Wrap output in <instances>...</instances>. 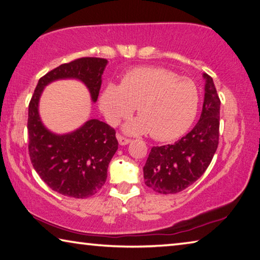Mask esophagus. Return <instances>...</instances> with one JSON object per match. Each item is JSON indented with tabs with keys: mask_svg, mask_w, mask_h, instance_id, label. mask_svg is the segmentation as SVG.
<instances>
[{
	"mask_svg": "<svg viewBox=\"0 0 260 260\" xmlns=\"http://www.w3.org/2000/svg\"><path fill=\"white\" fill-rule=\"evenodd\" d=\"M117 140H118V144L122 145V146H124V145H127L129 143H131V139L123 137V136H121V135H117Z\"/></svg>",
	"mask_w": 260,
	"mask_h": 260,
	"instance_id": "1",
	"label": "esophagus"
}]
</instances>
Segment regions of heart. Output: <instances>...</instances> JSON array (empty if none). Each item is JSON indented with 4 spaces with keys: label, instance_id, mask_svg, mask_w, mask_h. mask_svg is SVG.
Instances as JSON below:
<instances>
[{
    "label": "heart",
    "instance_id": "obj_1",
    "mask_svg": "<svg viewBox=\"0 0 260 260\" xmlns=\"http://www.w3.org/2000/svg\"><path fill=\"white\" fill-rule=\"evenodd\" d=\"M100 109L115 125L137 107L138 117L124 125L130 135L147 134L166 142L183 135L198 113L199 91L192 80L161 67H137L109 83L99 98Z\"/></svg>",
    "mask_w": 260,
    "mask_h": 260
}]
</instances>
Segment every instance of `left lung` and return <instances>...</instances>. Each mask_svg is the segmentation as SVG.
Returning <instances> with one entry per match:
<instances>
[{
	"label": "left lung",
	"mask_w": 260,
	"mask_h": 260,
	"mask_svg": "<svg viewBox=\"0 0 260 260\" xmlns=\"http://www.w3.org/2000/svg\"><path fill=\"white\" fill-rule=\"evenodd\" d=\"M201 117L189 133L172 145L153 147L144 166L145 184L161 194L181 192L210 165L219 139L220 100L211 76L203 74Z\"/></svg>",
	"instance_id": "obj_1"
}]
</instances>
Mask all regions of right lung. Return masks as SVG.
<instances>
[{"mask_svg": "<svg viewBox=\"0 0 260 260\" xmlns=\"http://www.w3.org/2000/svg\"><path fill=\"white\" fill-rule=\"evenodd\" d=\"M108 61L85 57L62 63L39 80L28 106V151L31 165L45 184L68 198L94 195L107 178V169L117 151L115 130L103 121L91 118L68 134H54L40 116V98L45 86L58 80H77L97 102L102 75Z\"/></svg>", "mask_w": 260, "mask_h": 260, "instance_id": "right-lung-1", "label": "right lung"}]
</instances>
